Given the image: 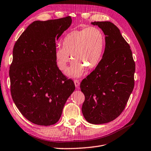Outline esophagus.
Wrapping results in <instances>:
<instances>
[{"label":"esophagus","mask_w":151,"mask_h":151,"mask_svg":"<svg viewBox=\"0 0 151 151\" xmlns=\"http://www.w3.org/2000/svg\"><path fill=\"white\" fill-rule=\"evenodd\" d=\"M74 84H75L76 88H78L79 87V85H80L79 81H77V80H75V81H74Z\"/></svg>","instance_id":"esophagus-1"}]
</instances>
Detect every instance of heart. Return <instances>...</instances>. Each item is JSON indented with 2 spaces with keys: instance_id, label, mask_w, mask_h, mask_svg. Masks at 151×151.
<instances>
[{
  "instance_id": "obj_1",
  "label": "heart",
  "mask_w": 151,
  "mask_h": 151,
  "mask_svg": "<svg viewBox=\"0 0 151 151\" xmlns=\"http://www.w3.org/2000/svg\"><path fill=\"white\" fill-rule=\"evenodd\" d=\"M104 47V35L97 27L72 31L63 39V46L55 48L57 65L60 70H64L72 60V56L74 61L66 71V74L77 78L83 75L85 68L92 70L98 66Z\"/></svg>"
}]
</instances>
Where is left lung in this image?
Segmentation results:
<instances>
[{"label": "left lung", "mask_w": 151, "mask_h": 151, "mask_svg": "<svg viewBox=\"0 0 151 151\" xmlns=\"http://www.w3.org/2000/svg\"><path fill=\"white\" fill-rule=\"evenodd\" d=\"M105 35V49L95 69L82 81V112L94 125L110 122L124 109L134 87L135 64L129 45L109 21L92 22Z\"/></svg>", "instance_id": "obj_1"}]
</instances>
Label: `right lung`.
<instances>
[{
	"mask_svg": "<svg viewBox=\"0 0 151 151\" xmlns=\"http://www.w3.org/2000/svg\"><path fill=\"white\" fill-rule=\"evenodd\" d=\"M72 23V18L35 21L21 34L13 48L10 66L14 102L27 120L38 125L56 123L75 90L57 67L55 42Z\"/></svg>",
	"mask_w": 151,
	"mask_h": 151,
	"instance_id": "right-lung-1",
	"label": "right lung"
}]
</instances>
